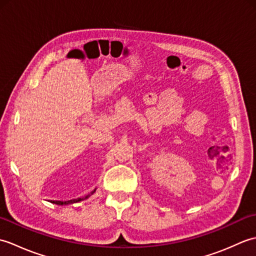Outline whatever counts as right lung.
<instances>
[{
  "instance_id": "1",
  "label": "right lung",
  "mask_w": 256,
  "mask_h": 256,
  "mask_svg": "<svg viewBox=\"0 0 256 256\" xmlns=\"http://www.w3.org/2000/svg\"><path fill=\"white\" fill-rule=\"evenodd\" d=\"M96 192V190H94V192H92L91 194H94ZM90 196V194H89ZM89 196H86L84 198H78V199H74V200H68V201H52V204H60V206H62V204H74V202H79V201H82V200H84V199H86L89 197Z\"/></svg>"
}]
</instances>
